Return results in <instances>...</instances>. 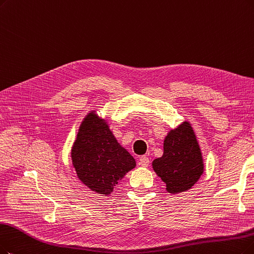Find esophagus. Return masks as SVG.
<instances>
[{"label": "esophagus", "instance_id": "34e87169", "mask_svg": "<svg viewBox=\"0 0 254 254\" xmlns=\"http://www.w3.org/2000/svg\"><path fill=\"white\" fill-rule=\"evenodd\" d=\"M139 165L141 166V167H144V168H146V167H148L149 166V162H150V160H149V158L147 157V156H140L139 157Z\"/></svg>", "mask_w": 254, "mask_h": 254}]
</instances>
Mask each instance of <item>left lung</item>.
I'll return each instance as SVG.
<instances>
[{
  "mask_svg": "<svg viewBox=\"0 0 254 254\" xmlns=\"http://www.w3.org/2000/svg\"><path fill=\"white\" fill-rule=\"evenodd\" d=\"M157 176L172 194L190 190L204 171L203 158L196 134L185 121L172 129L164 140V154L152 162Z\"/></svg>",
  "mask_w": 254,
  "mask_h": 254,
  "instance_id": "obj_1",
  "label": "left lung"
}]
</instances>
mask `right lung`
<instances>
[{
    "mask_svg": "<svg viewBox=\"0 0 254 254\" xmlns=\"http://www.w3.org/2000/svg\"><path fill=\"white\" fill-rule=\"evenodd\" d=\"M70 154L78 178L105 196L136 166L135 159L118 143L106 120L99 118L96 111L83 119Z\"/></svg>",
    "mask_w": 254,
    "mask_h": 254,
    "instance_id": "obj_1",
    "label": "right lung"
}]
</instances>
